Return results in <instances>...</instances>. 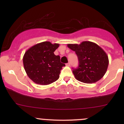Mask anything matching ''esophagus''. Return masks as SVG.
I'll list each match as a JSON object with an SVG mask.
<instances>
[{"label": "esophagus", "instance_id": "obj_1", "mask_svg": "<svg viewBox=\"0 0 124 124\" xmlns=\"http://www.w3.org/2000/svg\"><path fill=\"white\" fill-rule=\"evenodd\" d=\"M66 66H70V62H68V63H66Z\"/></svg>", "mask_w": 124, "mask_h": 124}]
</instances>
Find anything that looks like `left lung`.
<instances>
[{"label": "left lung", "instance_id": "obj_1", "mask_svg": "<svg viewBox=\"0 0 124 124\" xmlns=\"http://www.w3.org/2000/svg\"><path fill=\"white\" fill-rule=\"evenodd\" d=\"M67 46L75 51L79 60L78 68L72 70L77 80L85 83H96L106 74L108 57L97 44L83 41L80 44H69Z\"/></svg>", "mask_w": 124, "mask_h": 124}]
</instances>
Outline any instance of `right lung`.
<instances>
[{"mask_svg":"<svg viewBox=\"0 0 124 124\" xmlns=\"http://www.w3.org/2000/svg\"><path fill=\"white\" fill-rule=\"evenodd\" d=\"M59 46V44L44 41L25 51L23 58L24 68L34 83L48 85L59 79L61 70L65 66L61 62L60 56L54 53Z\"/></svg>","mask_w":124,"mask_h":124,"instance_id":"right-lung-1","label":"right lung"}]
</instances>
